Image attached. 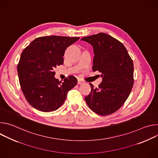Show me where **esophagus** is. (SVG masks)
<instances>
[{
	"label": "esophagus",
	"instance_id": "34e87169",
	"mask_svg": "<svg viewBox=\"0 0 158 158\" xmlns=\"http://www.w3.org/2000/svg\"><path fill=\"white\" fill-rule=\"evenodd\" d=\"M84 81H82V80H81V79H78V81H77V84H78L81 85V84H84Z\"/></svg>",
	"mask_w": 158,
	"mask_h": 158
}]
</instances>
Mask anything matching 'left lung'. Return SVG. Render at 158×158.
<instances>
[{
    "instance_id": "left-lung-1",
    "label": "left lung",
    "mask_w": 158,
    "mask_h": 158,
    "mask_svg": "<svg viewBox=\"0 0 158 158\" xmlns=\"http://www.w3.org/2000/svg\"><path fill=\"white\" fill-rule=\"evenodd\" d=\"M94 49L93 71L100 72L102 82L98 87L89 83L91 92L85 101L93 111L107 116L117 111L128 98L134 84V64L124 45L105 34L84 37Z\"/></svg>"
}]
</instances>
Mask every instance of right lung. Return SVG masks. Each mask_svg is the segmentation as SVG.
Listing matches in <instances>:
<instances>
[{
    "mask_svg": "<svg viewBox=\"0 0 158 158\" xmlns=\"http://www.w3.org/2000/svg\"><path fill=\"white\" fill-rule=\"evenodd\" d=\"M79 39L58 35L40 37L22 51L17 65L19 83L26 100L35 109L46 112L56 110L77 84V80L73 76L61 82L55 79L53 70L63 64L65 51Z\"/></svg>",
    "mask_w": 158,
    "mask_h": 158,
    "instance_id": "1",
    "label": "right lung"
}]
</instances>
